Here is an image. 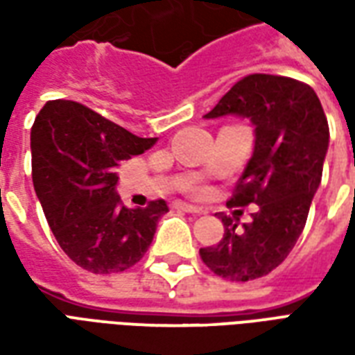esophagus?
<instances>
[{
  "instance_id": "esophagus-1",
  "label": "esophagus",
  "mask_w": 355,
  "mask_h": 355,
  "mask_svg": "<svg viewBox=\"0 0 355 355\" xmlns=\"http://www.w3.org/2000/svg\"><path fill=\"white\" fill-rule=\"evenodd\" d=\"M173 207L180 209V211H186V213H193V215H196V213H201L200 207H193V205H188V203H182V201H175Z\"/></svg>"
}]
</instances>
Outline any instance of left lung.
<instances>
[{"instance_id": "left-lung-1", "label": "left lung", "mask_w": 355, "mask_h": 355, "mask_svg": "<svg viewBox=\"0 0 355 355\" xmlns=\"http://www.w3.org/2000/svg\"><path fill=\"white\" fill-rule=\"evenodd\" d=\"M236 114L254 125V152L226 205H259L253 223L220 215L224 238L200 249L203 264L230 282H251L282 264L304 230L323 173L329 123L318 94L302 81L251 73L205 117Z\"/></svg>"}]
</instances>
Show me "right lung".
<instances>
[{
    "instance_id": "add662e5",
    "label": "right lung",
    "mask_w": 355,
    "mask_h": 355,
    "mask_svg": "<svg viewBox=\"0 0 355 355\" xmlns=\"http://www.w3.org/2000/svg\"><path fill=\"white\" fill-rule=\"evenodd\" d=\"M94 110L73 101H49L30 135L32 180L58 245L93 274L135 266L169 207L154 200L127 209L116 193L117 167L152 148Z\"/></svg>"
}]
</instances>
